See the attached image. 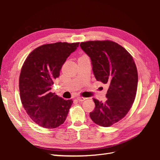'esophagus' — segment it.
I'll use <instances>...</instances> for the list:
<instances>
[{
  "label": "esophagus",
  "instance_id": "1",
  "mask_svg": "<svg viewBox=\"0 0 160 160\" xmlns=\"http://www.w3.org/2000/svg\"><path fill=\"white\" fill-rule=\"evenodd\" d=\"M77 99L79 101H85L86 99V98H83V97H79V98H77Z\"/></svg>",
  "mask_w": 160,
  "mask_h": 160
}]
</instances>
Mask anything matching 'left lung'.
I'll list each match as a JSON object with an SVG mask.
<instances>
[{
    "label": "left lung",
    "instance_id": "left-lung-1",
    "mask_svg": "<svg viewBox=\"0 0 160 160\" xmlns=\"http://www.w3.org/2000/svg\"><path fill=\"white\" fill-rule=\"evenodd\" d=\"M80 47L90 58L97 81L109 86L105 102L93 99L95 107L90 118L100 126L109 127L123 119L133 103L138 81L136 65L132 55L115 42H83Z\"/></svg>",
    "mask_w": 160,
    "mask_h": 160
}]
</instances>
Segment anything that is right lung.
<instances>
[{
  "label": "right lung",
  "instance_id": "obj_1",
  "mask_svg": "<svg viewBox=\"0 0 160 160\" xmlns=\"http://www.w3.org/2000/svg\"><path fill=\"white\" fill-rule=\"evenodd\" d=\"M79 42H56L38 47L26 59L19 77V91L24 109L40 126L52 129L65 121L72 104L51 92L55 79L67 57Z\"/></svg>",
  "mask_w": 160,
  "mask_h": 160
}]
</instances>
